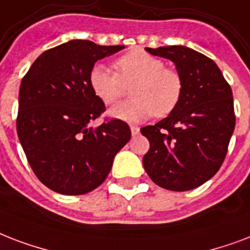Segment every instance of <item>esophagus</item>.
<instances>
[{"label":"esophagus","mask_w":250,"mask_h":250,"mask_svg":"<svg viewBox=\"0 0 250 250\" xmlns=\"http://www.w3.org/2000/svg\"><path fill=\"white\" fill-rule=\"evenodd\" d=\"M130 130H131V134L137 135L139 133V127L137 126V125H130Z\"/></svg>","instance_id":"esophagus-1"}]
</instances>
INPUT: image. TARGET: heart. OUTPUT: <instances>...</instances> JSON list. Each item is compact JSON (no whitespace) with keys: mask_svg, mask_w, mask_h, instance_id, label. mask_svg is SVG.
Returning a JSON list of instances; mask_svg holds the SVG:
<instances>
[{"mask_svg":"<svg viewBox=\"0 0 250 250\" xmlns=\"http://www.w3.org/2000/svg\"><path fill=\"white\" fill-rule=\"evenodd\" d=\"M115 67L117 71L103 63H95L88 74L91 90L107 105L117 103L127 87L133 86L134 100L112 108V117L138 123L152 115L166 117L179 105L184 92L183 75L166 66L160 57L134 49L120 56Z\"/></svg>","mask_w":250,"mask_h":250,"instance_id":"b5f03b06","label":"heart"}]
</instances>
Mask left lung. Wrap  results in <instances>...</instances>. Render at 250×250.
<instances>
[{"mask_svg":"<svg viewBox=\"0 0 250 250\" xmlns=\"http://www.w3.org/2000/svg\"><path fill=\"white\" fill-rule=\"evenodd\" d=\"M146 51L176 63L184 92L168 117L141 129L150 142L143 167L164 189L190 190L211 179L226 159L236 123L231 86L211 59L190 48Z\"/></svg>","mask_w":250,"mask_h":250,"instance_id":"1","label":"left lung"}]
</instances>
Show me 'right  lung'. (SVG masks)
I'll return each instance as SVG.
<instances>
[{"label": "right lung", "instance_id": "obj_1", "mask_svg": "<svg viewBox=\"0 0 250 250\" xmlns=\"http://www.w3.org/2000/svg\"><path fill=\"white\" fill-rule=\"evenodd\" d=\"M123 48L71 40L42 53L23 77L17 133L34 173L52 190L67 195L94 190L130 139L123 120L91 125L105 112L90 87L91 67Z\"/></svg>", "mask_w": 250, "mask_h": 250}]
</instances>
